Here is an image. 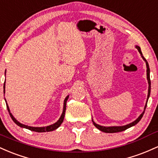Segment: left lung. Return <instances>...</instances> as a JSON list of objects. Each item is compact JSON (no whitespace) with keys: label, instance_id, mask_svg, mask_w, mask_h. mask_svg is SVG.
Segmentation results:
<instances>
[{"label":"left lung","instance_id":"left-lung-1","mask_svg":"<svg viewBox=\"0 0 158 158\" xmlns=\"http://www.w3.org/2000/svg\"><path fill=\"white\" fill-rule=\"evenodd\" d=\"M136 48H137L138 51L139 52V54H141V56L142 58H143V60H144L145 62H146V68H147V70H146V72H147V80H148V96H147V101H146V105H145V107H144V110H143V112L141 113L140 116H139L135 121H134L131 123L128 124V125H124V126H111V127H105V126H102V125H99L98 124L95 123V122L93 120V125H95V127H97V128L98 129V130L102 131L103 132H105V133H116V132H121V131H125L126 129L129 128V127L134 126V125H136V124L138 123L139 121H140V119L143 117V114H144L145 113V110H146V106H147V102H148V98H149L150 96V93H151V80H150V69H149V65H148V62H147V60L145 59L144 56H143V54H142V51H141V49L139 47V46L136 45Z\"/></svg>","mask_w":158,"mask_h":158}]
</instances>
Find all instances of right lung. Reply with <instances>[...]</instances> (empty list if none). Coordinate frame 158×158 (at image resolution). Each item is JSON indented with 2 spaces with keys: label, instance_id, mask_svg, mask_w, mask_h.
<instances>
[{
  "label": "right lung",
  "instance_id": "1",
  "mask_svg": "<svg viewBox=\"0 0 158 158\" xmlns=\"http://www.w3.org/2000/svg\"><path fill=\"white\" fill-rule=\"evenodd\" d=\"M5 73H6V72H5ZM3 93H5V82H4V84H3ZM68 98H69V95H68V96H66V98H65V100H64V104H63V113H62L61 116H60V118H59V120H58V121L56 122H55L54 124H53V125H48V126H46V127H31V126H28V125H24V124L20 123V122H19V121H17V120L15 119V117L12 116V113H10V108H9V106H8L7 103H6V99H5V102H6V107H7V110L9 111V113H10V117L12 118V121L15 122V123L18 126L23 127V128H27V129H28V130L32 131H36V132H40H40L52 131L56 130V128H58V127L60 126V125L63 123V119H64L65 109H66V102H67V100H68Z\"/></svg>",
  "mask_w": 158,
  "mask_h": 158
}]
</instances>
